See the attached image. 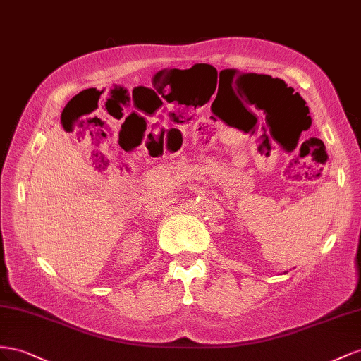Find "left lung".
<instances>
[{
    "label": "left lung",
    "instance_id": "left-lung-1",
    "mask_svg": "<svg viewBox=\"0 0 361 361\" xmlns=\"http://www.w3.org/2000/svg\"><path fill=\"white\" fill-rule=\"evenodd\" d=\"M284 274H287V272H284Z\"/></svg>",
    "mask_w": 361,
    "mask_h": 361
}]
</instances>
